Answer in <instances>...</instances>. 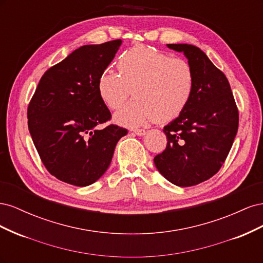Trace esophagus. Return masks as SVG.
<instances>
[{
    "label": "esophagus",
    "mask_w": 263,
    "mask_h": 263,
    "mask_svg": "<svg viewBox=\"0 0 263 263\" xmlns=\"http://www.w3.org/2000/svg\"><path fill=\"white\" fill-rule=\"evenodd\" d=\"M134 133L137 135V136H144V135L146 134V130L145 129H135Z\"/></svg>",
    "instance_id": "obj_1"
}]
</instances>
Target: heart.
<instances>
[{"instance_id": "b5f03b06", "label": "heart", "mask_w": 263, "mask_h": 263, "mask_svg": "<svg viewBox=\"0 0 263 263\" xmlns=\"http://www.w3.org/2000/svg\"><path fill=\"white\" fill-rule=\"evenodd\" d=\"M118 74L104 71L98 79V93L104 104L117 109L132 93L130 101L115 114L125 126H139L149 121L165 123L186 108L195 86L193 69L186 60L172 58L153 47L136 45L117 61Z\"/></svg>"}]
</instances>
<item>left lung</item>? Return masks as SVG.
Returning a JSON list of instances; mask_svg holds the SVG:
<instances>
[{
    "instance_id": "left-lung-1",
    "label": "left lung",
    "mask_w": 263,
    "mask_h": 263,
    "mask_svg": "<svg viewBox=\"0 0 263 263\" xmlns=\"http://www.w3.org/2000/svg\"><path fill=\"white\" fill-rule=\"evenodd\" d=\"M166 47L184 53L195 86L186 108L164 126L166 148L154 161L169 182L192 186L221 168L236 137L239 114L226 76L200 48L187 44Z\"/></svg>"
}]
</instances>
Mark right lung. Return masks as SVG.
<instances>
[{
  "label": "right lung",
  "mask_w": 263,
  "mask_h": 263,
  "mask_svg": "<svg viewBox=\"0 0 263 263\" xmlns=\"http://www.w3.org/2000/svg\"><path fill=\"white\" fill-rule=\"evenodd\" d=\"M122 45L121 39L85 45L48 69L27 108L28 129L51 176L87 186L105 173L127 129L108 125L110 112L100 99L98 79Z\"/></svg>",
  "instance_id": "obj_1"
}]
</instances>
